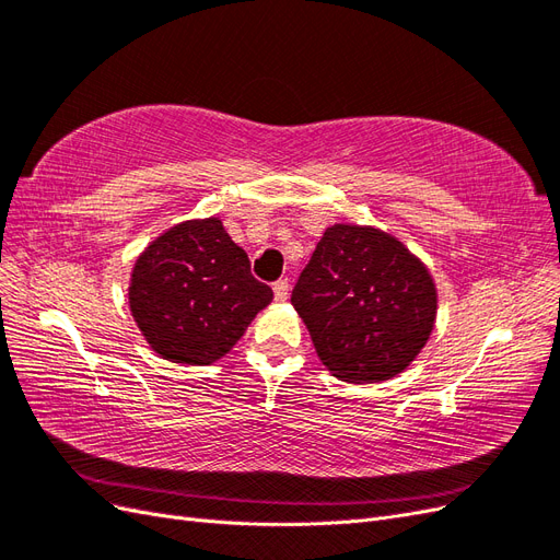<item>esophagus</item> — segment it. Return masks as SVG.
Wrapping results in <instances>:
<instances>
[{"label":"esophagus","mask_w":560,"mask_h":560,"mask_svg":"<svg viewBox=\"0 0 560 560\" xmlns=\"http://www.w3.org/2000/svg\"><path fill=\"white\" fill-rule=\"evenodd\" d=\"M273 294H276L278 301H287V296H290V282H287V280H278V282L273 284Z\"/></svg>","instance_id":"34e87169"}]
</instances>
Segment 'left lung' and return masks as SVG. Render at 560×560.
Masks as SVG:
<instances>
[{
    "instance_id": "obj_1",
    "label": "left lung",
    "mask_w": 560,
    "mask_h": 560,
    "mask_svg": "<svg viewBox=\"0 0 560 560\" xmlns=\"http://www.w3.org/2000/svg\"><path fill=\"white\" fill-rule=\"evenodd\" d=\"M292 306L336 378L381 383L428 343L436 290L428 268L393 235L334 224L301 270Z\"/></svg>"
}]
</instances>
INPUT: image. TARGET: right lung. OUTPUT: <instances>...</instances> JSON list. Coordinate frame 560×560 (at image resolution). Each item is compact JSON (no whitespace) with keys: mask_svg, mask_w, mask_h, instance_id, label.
I'll list each match as a JSON object with an SVG mask.
<instances>
[{"mask_svg":"<svg viewBox=\"0 0 560 560\" xmlns=\"http://www.w3.org/2000/svg\"><path fill=\"white\" fill-rule=\"evenodd\" d=\"M130 313L163 360L210 364L238 343L273 290L217 217L165 231L135 261Z\"/></svg>","mask_w":560,"mask_h":560,"instance_id":"add662e5","label":"right lung"}]
</instances>
